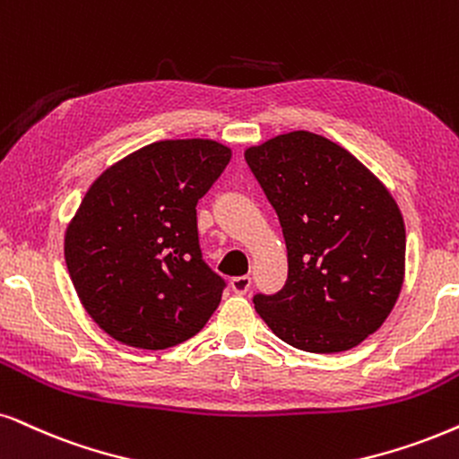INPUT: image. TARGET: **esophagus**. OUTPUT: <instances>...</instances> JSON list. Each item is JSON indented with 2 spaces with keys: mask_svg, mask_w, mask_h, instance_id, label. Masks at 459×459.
I'll list each match as a JSON object with an SVG mask.
<instances>
[{
  "mask_svg": "<svg viewBox=\"0 0 459 459\" xmlns=\"http://www.w3.org/2000/svg\"><path fill=\"white\" fill-rule=\"evenodd\" d=\"M230 288H233L235 294H246L249 288H252V277L249 275H239L230 280Z\"/></svg>",
  "mask_w": 459,
  "mask_h": 459,
  "instance_id": "34e87169",
  "label": "esophagus"
}]
</instances>
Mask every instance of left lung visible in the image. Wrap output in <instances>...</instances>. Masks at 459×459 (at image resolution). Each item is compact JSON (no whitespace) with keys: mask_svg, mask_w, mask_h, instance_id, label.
Listing matches in <instances>:
<instances>
[{"mask_svg":"<svg viewBox=\"0 0 459 459\" xmlns=\"http://www.w3.org/2000/svg\"><path fill=\"white\" fill-rule=\"evenodd\" d=\"M280 218L288 280L254 294L258 316L288 345L345 351L373 334L404 280V222L392 195L330 139L292 131L246 150Z\"/></svg>","mask_w":459,"mask_h":459,"instance_id":"8db88e82","label":"left lung"}]
</instances>
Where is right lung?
Here are the masks:
<instances>
[{
  "label": "right lung",
  "mask_w": 459,
  "mask_h": 459,
  "mask_svg": "<svg viewBox=\"0 0 459 459\" xmlns=\"http://www.w3.org/2000/svg\"><path fill=\"white\" fill-rule=\"evenodd\" d=\"M230 150L167 139L103 171L65 235V263L89 316L120 343L165 350L195 336L226 288L203 260L196 203Z\"/></svg>",
  "instance_id": "1"
}]
</instances>
